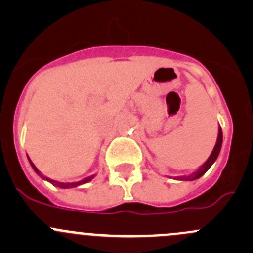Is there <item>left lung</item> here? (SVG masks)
I'll return each mask as SVG.
<instances>
[{"mask_svg":"<svg viewBox=\"0 0 253 253\" xmlns=\"http://www.w3.org/2000/svg\"><path fill=\"white\" fill-rule=\"evenodd\" d=\"M221 144H223V132H221V127L219 126L218 138H216V143H215V145H214L213 152L211 153V155H209L208 159L206 160L205 164L201 165V167L198 168L197 170H195V171H193L192 174L183 175V176H177V177H175L176 180H180V181H193V180H197V178H200L201 176L205 175L206 172L208 171L209 168H211V165H213L214 163H215L216 158H218L219 153H220Z\"/></svg>","mask_w":253,"mask_h":253,"instance_id":"8db88e82","label":"left lung"}]
</instances>
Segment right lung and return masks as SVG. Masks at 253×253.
<instances>
[{"label":"right lung","mask_w":253,"mask_h":253,"mask_svg":"<svg viewBox=\"0 0 253 253\" xmlns=\"http://www.w3.org/2000/svg\"><path fill=\"white\" fill-rule=\"evenodd\" d=\"M28 159H29V158H28ZM29 163H30V165H32V168H33V169H34V171L37 172V174L39 175L40 177H42V178H44V180L48 181V182H50V183H52V185H53V186H56V187H60V188H73V187H77V186L84 185V183L89 182V181H91V180H93L94 177H95V175H91V176H88V177L83 178V180H81V181H77V182H58V181L51 180V178H48V177H46V176H44V175H42V172H40L39 170L37 169V167H35V165L33 164V163H32V160H30V159H29Z\"/></svg>","instance_id":"add662e5"}]
</instances>
